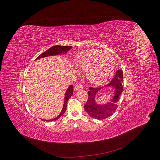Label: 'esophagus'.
<instances>
[{
    "instance_id": "obj_1",
    "label": "esophagus",
    "mask_w": 160,
    "mask_h": 160,
    "mask_svg": "<svg viewBox=\"0 0 160 160\" xmlns=\"http://www.w3.org/2000/svg\"><path fill=\"white\" fill-rule=\"evenodd\" d=\"M83 85H82V84H81V83H78V84H77L75 86V88H74V89H75V91H79V90H81V89H83Z\"/></svg>"
}]
</instances>
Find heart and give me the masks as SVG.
Masks as SVG:
<instances>
[{
    "instance_id": "1",
    "label": "heart",
    "mask_w": 160,
    "mask_h": 160,
    "mask_svg": "<svg viewBox=\"0 0 160 160\" xmlns=\"http://www.w3.org/2000/svg\"><path fill=\"white\" fill-rule=\"evenodd\" d=\"M77 69L88 71L87 75L91 83L101 84L107 81L113 73L115 61L111 53L97 49L81 52L75 59Z\"/></svg>"
}]
</instances>
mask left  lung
I'll return each mask as SVG.
<instances>
[{"label": "left lung", "mask_w": 160, "mask_h": 160, "mask_svg": "<svg viewBox=\"0 0 160 160\" xmlns=\"http://www.w3.org/2000/svg\"><path fill=\"white\" fill-rule=\"evenodd\" d=\"M123 71L122 70H117L113 78L107 85H105V88H113L112 90L113 91L112 93L114 94L113 98L110 102L101 105L97 103L95 97L98 91L102 90L104 88L101 87L99 88H94L89 87L88 101L84 108L85 111L90 117L97 119H104L109 118L115 112L118 108V103L123 90Z\"/></svg>", "instance_id": "left-lung-1"}]
</instances>
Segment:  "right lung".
<instances>
[{
	"mask_svg": "<svg viewBox=\"0 0 160 160\" xmlns=\"http://www.w3.org/2000/svg\"><path fill=\"white\" fill-rule=\"evenodd\" d=\"M72 48L71 46H61V45H56V46H53L51 48H49V49L46 51L45 52H42L41 55L38 56L36 59H41V58L43 57H49V56H52V55H60L63 53V54H66V52L69 51ZM35 59V60H36ZM72 93H73V85H70L68 89H67L65 95V101H64V104H63V107H62V109L61 110V113L57 116V118L52 119H44V121H46V122H53V121H56L57 119H59L61 116L64 114L66 111L67 108V102H68V100L69 98L72 96Z\"/></svg>",
	"mask_w": 160,
	"mask_h": 160,
	"instance_id": "1",
	"label": "right lung"
}]
</instances>
